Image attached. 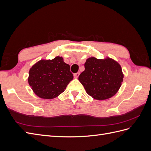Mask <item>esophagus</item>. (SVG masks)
Wrapping results in <instances>:
<instances>
[{"instance_id": "esophagus-1", "label": "esophagus", "mask_w": 151, "mask_h": 151, "mask_svg": "<svg viewBox=\"0 0 151 151\" xmlns=\"http://www.w3.org/2000/svg\"><path fill=\"white\" fill-rule=\"evenodd\" d=\"M79 74H80V73L79 72H77V73H76V74H74V78H78V77L79 76Z\"/></svg>"}]
</instances>
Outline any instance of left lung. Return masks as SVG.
I'll return each mask as SVG.
<instances>
[{
	"label": "left lung",
	"mask_w": 151,
	"mask_h": 151,
	"mask_svg": "<svg viewBox=\"0 0 151 151\" xmlns=\"http://www.w3.org/2000/svg\"><path fill=\"white\" fill-rule=\"evenodd\" d=\"M85 70L79 81L90 96L104 100L113 96L120 89L123 74L120 65L110 58L91 57L84 63Z\"/></svg>",
	"instance_id": "1"
}]
</instances>
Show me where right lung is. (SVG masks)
<instances>
[{
	"label": "right lung",
	"instance_id": "add662e5",
	"mask_svg": "<svg viewBox=\"0 0 151 151\" xmlns=\"http://www.w3.org/2000/svg\"><path fill=\"white\" fill-rule=\"evenodd\" d=\"M70 70L62 57L41 60L30 68L28 83L38 97L51 99L63 93L73 79Z\"/></svg>",
	"mask_w": 151,
	"mask_h": 151
}]
</instances>
